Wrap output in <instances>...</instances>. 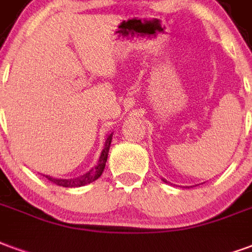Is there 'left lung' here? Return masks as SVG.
<instances>
[{
    "label": "left lung",
    "instance_id": "1",
    "mask_svg": "<svg viewBox=\"0 0 252 252\" xmlns=\"http://www.w3.org/2000/svg\"><path fill=\"white\" fill-rule=\"evenodd\" d=\"M162 181H164V183H168V181H166V180H165V179H162Z\"/></svg>",
    "mask_w": 252,
    "mask_h": 252
}]
</instances>
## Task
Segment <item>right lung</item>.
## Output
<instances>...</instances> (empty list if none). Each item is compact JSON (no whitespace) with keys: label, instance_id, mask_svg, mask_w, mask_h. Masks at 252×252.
Wrapping results in <instances>:
<instances>
[{"label":"right lung","instance_id":"1","mask_svg":"<svg viewBox=\"0 0 252 252\" xmlns=\"http://www.w3.org/2000/svg\"><path fill=\"white\" fill-rule=\"evenodd\" d=\"M111 138H113V134H110L104 142V148L100 153V157H99L98 165L93 168L90 172H87L83 176H80L78 179H55V177H51V176H45L49 181H52L53 184L59 185V187H65V188H76V187H83L86 184H90L93 183L96 179L100 177V174L103 173L104 165H106V161H107L108 150H110V145H111Z\"/></svg>","mask_w":252,"mask_h":252}]
</instances>
